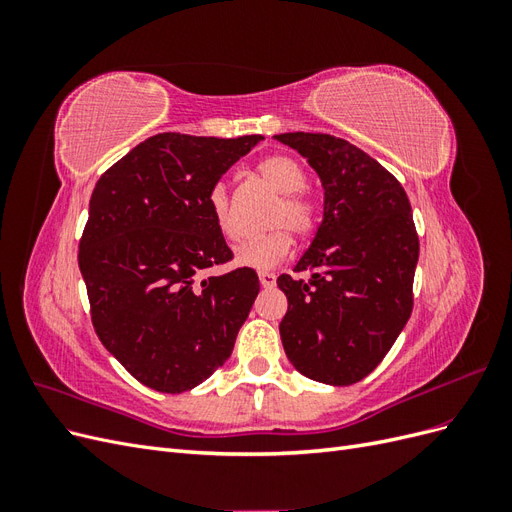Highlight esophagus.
<instances>
[{"mask_svg": "<svg viewBox=\"0 0 512 512\" xmlns=\"http://www.w3.org/2000/svg\"><path fill=\"white\" fill-rule=\"evenodd\" d=\"M258 280H260L262 288H273L275 286V273L262 271V273H258Z\"/></svg>", "mask_w": 512, "mask_h": 512, "instance_id": "esophagus-1", "label": "esophagus"}]
</instances>
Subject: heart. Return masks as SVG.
Instances as JSON below:
<instances>
[{
  "instance_id": "1",
  "label": "heart",
  "mask_w": 512,
  "mask_h": 512,
  "mask_svg": "<svg viewBox=\"0 0 512 512\" xmlns=\"http://www.w3.org/2000/svg\"><path fill=\"white\" fill-rule=\"evenodd\" d=\"M258 175L265 179L275 192H280V203L273 207L269 224L275 226L265 235L247 239L235 247V262L241 267L250 269H269L280 265L290 250V235H307L316 226V203L309 198L303 188L307 177L297 160L288 156H269L258 164ZM209 211L211 218L218 226L222 235L230 241L239 239V224L235 218V211L230 205L228 188L220 181L215 183L209 192Z\"/></svg>"
}]
</instances>
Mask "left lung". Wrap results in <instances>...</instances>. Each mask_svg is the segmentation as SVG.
Segmentation results:
<instances>
[{
	"mask_svg": "<svg viewBox=\"0 0 512 512\" xmlns=\"http://www.w3.org/2000/svg\"><path fill=\"white\" fill-rule=\"evenodd\" d=\"M324 188V213L294 271L277 277L288 299L280 335L288 361L316 382L363 380L412 314L418 235L401 183L365 151L331 134L288 132Z\"/></svg>",
	"mask_w": 512,
	"mask_h": 512,
	"instance_id": "left-lung-1",
	"label": "left lung"
}]
</instances>
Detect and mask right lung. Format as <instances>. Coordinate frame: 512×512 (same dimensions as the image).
Wrapping results in <instances>:
<instances>
[{
	"instance_id": "add662e5",
	"label": "right lung",
	"mask_w": 512,
	"mask_h": 512,
	"mask_svg": "<svg viewBox=\"0 0 512 512\" xmlns=\"http://www.w3.org/2000/svg\"><path fill=\"white\" fill-rule=\"evenodd\" d=\"M262 141L162 132L98 179L79 245L91 322L145 386L183 393L222 367L258 297L252 269L203 277L232 258L209 192Z\"/></svg>"
}]
</instances>
